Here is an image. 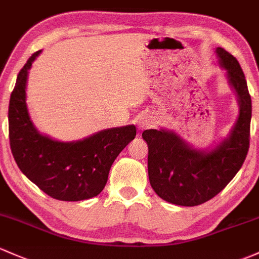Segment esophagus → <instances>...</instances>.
Wrapping results in <instances>:
<instances>
[{"mask_svg":"<svg viewBox=\"0 0 259 259\" xmlns=\"http://www.w3.org/2000/svg\"><path fill=\"white\" fill-rule=\"evenodd\" d=\"M153 124H154V118H153V116L151 115H143L140 118V121H138V127H140L141 130L149 128Z\"/></svg>","mask_w":259,"mask_h":259,"instance_id":"obj_1","label":"esophagus"}]
</instances>
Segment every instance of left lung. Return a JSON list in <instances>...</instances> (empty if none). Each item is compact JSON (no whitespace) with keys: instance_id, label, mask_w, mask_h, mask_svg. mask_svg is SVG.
I'll use <instances>...</instances> for the list:
<instances>
[{"instance_id":"8db88e82","label":"left lung","mask_w":259,"mask_h":259,"mask_svg":"<svg viewBox=\"0 0 259 259\" xmlns=\"http://www.w3.org/2000/svg\"><path fill=\"white\" fill-rule=\"evenodd\" d=\"M218 64L235 93L238 116L226 137L215 146L195 148L171 130H146L142 137L148 146V177L160 199L196 206L218 195L233 179L249 148L252 101L246 77L235 57L215 49Z\"/></svg>"}]
</instances>
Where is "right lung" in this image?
Instances as JSON below:
<instances>
[{
  "mask_svg": "<svg viewBox=\"0 0 259 259\" xmlns=\"http://www.w3.org/2000/svg\"><path fill=\"white\" fill-rule=\"evenodd\" d=\"M40 53L27 60L11 94V151L22 173L47 195L62 201L91 199L104 190L112 163L135 140L136 126L112 127L70 142L40 133L30 118L26 94L29 69Z\"/></svg>",
  "mask_w": 259,
  "mask_h": 259,
  "instance_id": "obj_1",
  "label": "right lung"
}]
</instances>
